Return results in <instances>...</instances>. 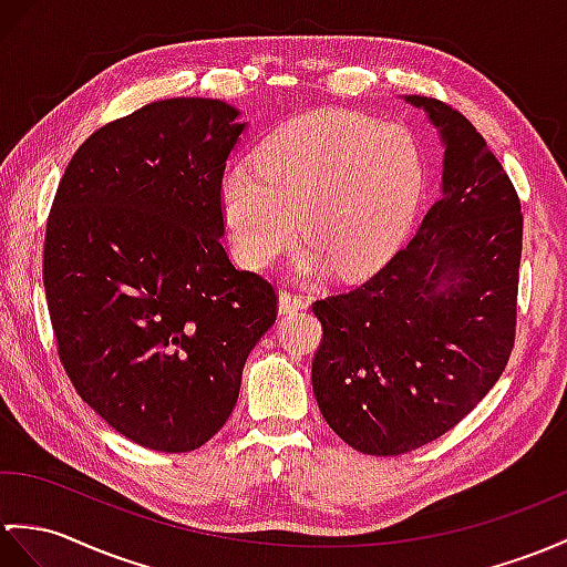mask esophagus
I'll return each mask as SVG.
<instances>
[{
  "label": "esophagus",
  "instance_id": "esophagus-1",
  "mask_svg": "<svg viewBox=\"0 0 567 567\" xmlns=\"http://www.w3.org/2000/svg\"><path fill=\"white\" fill-rule=\"evenodd\" d=\"M309 307V297L295 289H282L280 292V313H292V311H305Z\"/></svg>",
  "mask_w": 567,
  "mask_h": 567
}]
</instances>
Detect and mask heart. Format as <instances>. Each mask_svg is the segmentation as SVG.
<instances>
[{
	"label": "heart",
	"instance_id": "b5f03b06",
	"mask_svg": "<svg viewBox=\"0 0 567 567\" xmlns=\"http://www.w3.org/2000/svg\"><path fill=\"white\" fill-rule=\"evenodd\" d=\"M423 188L413 133L354 113H313L280 127L256 166L231 164L219 178L229 244L244 266L262 270L292 244L309 241L301 268L331 260L360 275L384 260Z\"/></svg>",
	"mask_w": 567,
	"mask_h": 567
}]
</instances>
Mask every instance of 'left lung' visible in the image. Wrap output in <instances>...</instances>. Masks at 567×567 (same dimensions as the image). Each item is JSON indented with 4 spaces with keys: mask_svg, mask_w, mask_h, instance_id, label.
<instances>
[{
    "mask_svg": "<svg viewBox=\"0 0 567 567\" xmlns=\"http://www.w3.org/2000/svg\"><path fill=\"white\" fill-rule=\"evenodd\" d=\"M405 101L442 135V197L370 280L313 301L316 403L340 440L372 456L413 452L462 423L505 372L517 333L519 195L462 113Z\"/></svg>",
    "mask_w": 567,
    "mask_h": 567,
    "instance_id": "8db88e82",
    "label": "left lung"
}]
</instances>
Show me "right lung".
<instances>
[{"label":"right lung","mask_w":567,"mask_h":567,"mask_svg":"<svg viewBox=\"0 0 567 567\" xmlns=\"http://www.w3.org/2000/svg\"><path fill=\"white\" fill-rule=\"evenodd\" d=\"M217 99H164L72 156L48 215L43 285L60 362L86 405L154 452L227 423L275 287L234 268L219 178L244 123Z\"/></svg>","instance_id":"obj_1"}]
</instances>
